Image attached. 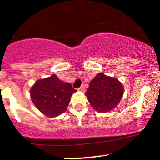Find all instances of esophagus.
<instances>
[{"label": "esophagus", "instance_id": "1", "mask_svg": "<svg viewBox=\"0 0 160 160\" xmlns=\"http://www.w3.org/2000/svg\"><path fill=\"white\" fill-rule=\"evenodd\" d=\"M78 90H80V91H82V92H83L84 90H85V88H84V86H83V85H82L81 86H80V88H79V89H78Z\"/></svg>", "mask_w": 160, "mask_h": 160}]
</instances>
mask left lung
Returning <instances> with one entry per match:
<instances>
[{
    "mask_svg": "<svg viewBox=\"0 0 160 160\" xmlns=\"http://www.w3.org/2000/svg\"><path fill=\"white\" fill-rule=\"evenodd\" d=\"M123 92V86L117 78L99 73L90 82L85 94L95 111L105 113L117 107Z\"/></svg>",
    "mask_w": 160,
    "mask_h": 160,
    "instance_id": "1",
    "label": "left lung"
}]
</instances>
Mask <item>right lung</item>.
<instances>
[{
  "label": "right lung",
  "mask_w": 160,
  "mask_h": 160,
  "mask_svg": "<svg viewBox=\"0 0 160 160\" xmlns=\"http://www.w3.org/2000/svg\"><path fill=\"white\" fill-rule=\"evenodd\" d=\"M76 92L71 83L61 81L56 74L36 81L30 90L35 107L49 117L63 113Z\"/></svg>",
  "instance_id": "1"
}]
</instances>
